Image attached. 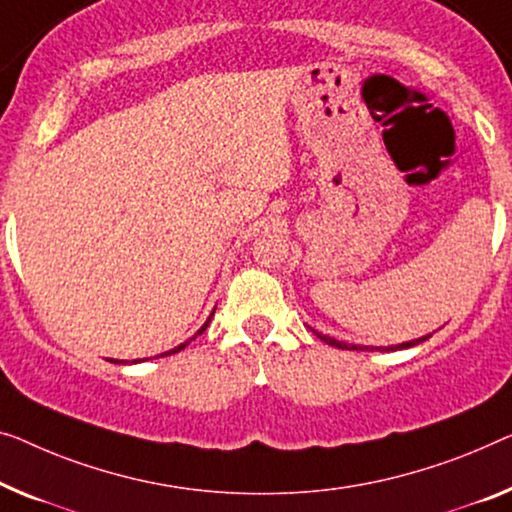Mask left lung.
I'll return each mask as SVG.
<instances>
[{
    "label": "left lung",
    "instance_id": "obj_1",
    "mask_svg": "<svg viewBox=\"0 0 512 512\" xmlns=\"http://www.w3.org/2000/svg\"><path fill=\"white\" fill-rule=\"evenodd\" d=\"M310 331L315 333L319 340H324L326 345H331V347H338V349H356V352H358V349H361V352H368V349H370V352H375V349H379V352H381V349H386V352H398V349H409V347L418 345V342H425V340L430 338V335H432V333H430V335H423V338H418V340L400 342V345H391V347H363V345H347V342H340V340H335V338H331V335H324V333H319V331H315V329H310Z\"/></svg>",
    "mask_w": 512,
    "mask_h": 512
}]
</instances>
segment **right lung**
<instances>
[{"instance_id": "obj_1", "label": "right lung", "mask_w": 512, "mask_h": 512, "mask_svg": "<svg viewBox=\"0 0 512 512\" xmlns=\"http://www.w3.org/2000/svg\"><path fill=\"white\" fill-rule=\"evenodd\" d=\"M213 312H216V310H213ZM213 312H211V315H209V319H207V322H204V326H202V329H200V331H197V333H195V335H193V338H190V340H195V338H197V335H202L204 331H207V326H209V322H211ZM190 340H186V342H181V345H179V347H174V349H170V352H165V354H177V352H181V349H183V347H186V345H190ZM160 356H163V354H160ZM114 363H126V361H114ZM133 363H137V361H133Z\"/></svg>"}]
</instances>
